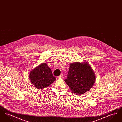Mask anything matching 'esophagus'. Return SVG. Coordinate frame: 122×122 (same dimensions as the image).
I'll return each instance as SVG.
<instances>
[{
	"label": "esophagus",
	"instance_id": "34e87169",
	"mask_svg": "<svg viewBox=\"0 0 122 122\" xmlns=\"http://www.w3.org/2000/svg\"><path fill=\"white\" fill-rule=\"evenodd\" d=\"M58 78H63V74H60V76H58Z\"/></svg>",
	"mask_w": 122,
	"mask_h": 122
}]
</instances>
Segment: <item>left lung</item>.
<instances>
[{
	"mask_svg": "<svg viewBox=\"0 0 122 122\" xmlns=\"http://www.w3.org/2000/svg\"><path fill=\"white\" fill-rule=\"evenodd\" d=\"M96 78L90 65L84 63L70 64L67 78L64 81L71 91L76 95H81L92 87Z\"/></svg>",
	"mask_w": 122,
	"mask_h": 122,
	"instance_id": "left-lung-1",
	"label": "left lung"
}]
</instances>
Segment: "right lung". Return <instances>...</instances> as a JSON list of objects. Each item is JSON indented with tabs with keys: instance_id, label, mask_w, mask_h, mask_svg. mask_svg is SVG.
I'll list each match as a JSON object with an SVG mask.
<instances>
[{
	"instance_id": "1",
	"label": "right lung",
	"mask_w": 122,
	"mask_h": 122,
	"mask_svg": "<svg viewBox=\"0 0 122 122\" xmlns=\"http://www.w3.org/2000/svg\"><path fill=\"white\" fill-rule=\"evenodd\" d=\"M31 82L37 89H43L50 85L55 81L51 70L46 63L41 64L32 70L29 76Z\"/></svg>"
}]
</instances>
